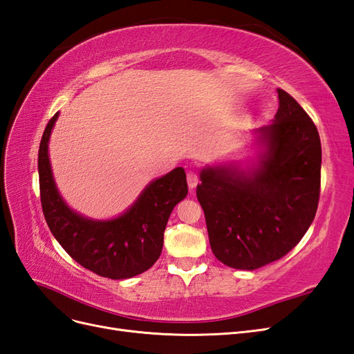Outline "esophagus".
Returning a JSON list of instances; mask_svg holds the SVG:
<instances>
[{
    "label": "esophagus",
    "instance_id": "obj_1",
    "mask_svg": "<svg viewBox=\"0 0 354 354\" xmlns=\"http://www.w3.org/2000/svg\"><path fill=\"white\" fill-rule=\"evenodd\" d=\"M187 185H189V189H195L198 185V176L196 173H194V171H189L187 173Z\"/></svg>",
    "mask_w": 354,
    "mask_h": 354
}]
</instances>
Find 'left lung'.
<instances>
[{
    "label": "left lung",
    "instance_id": "obj_1",
    "mask_svg": "<svg viewBox=\"0 0 354 354\" xmlns=\"http://www.w3.org/2000/svg\"><path fill=\"white\" fill-rule=\"evenodd\" d=\"M279 109L259 128L251 160L207 165L196 196L205 214L209 245L223 264L255 270L282 259L315 220L322 147L317 128L286 91Z\"/></svg>",
    "mask_w": 354,
    "mask_h": 354
}]
</instances>
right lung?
I'll use <instances>...</instances> for the list:
<instances>
[{"mask_svg": "<svg viewBox=\"0 0 354 354\" xmlns=\"http://www.w3.org/2000/svg\"><path fill=\"white\" fill-rule=\"evenodd\" d=\"M59 112L47 124L38 152L41 205L46 221L72 259L109 279H128L156 263L174 207L187 196L181 167L152 180L130 208L109 220H94L69 208L56 186L48 155L50 136Z\"/></svg>", "mask_w": 354, "mask_h": 354, "instance_id": "right-lung-1", "label": "right lung"}]
</instances>
